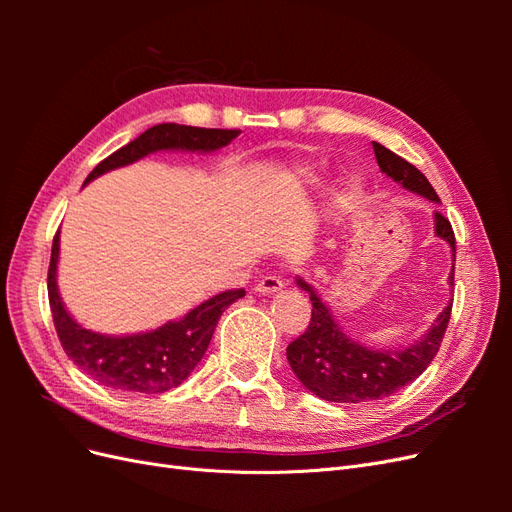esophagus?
<instances>
[{
  "instance_id": "1",
  "label": "esophagus",
  "mask_w": 512,
  "mask_h": 512,
  "mask_svg": "<svg viewBox=\"0 0 512 512\" xmlns=\"http://www.w3.org/2000/svg\"><path fill=\"white\" fill-rule=\"evenodd\" d=\"M282 288H284L282 277L275 275V273L265 275V277H262V280L256 284V290L262 292V294H271V292H277V290H282Z\"/></svg>"
}]
</instances>
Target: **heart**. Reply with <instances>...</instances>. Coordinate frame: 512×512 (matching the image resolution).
Masks as SVG:
<instances>
[{
  "label": "heart",
  "mask_w": 512,
  "mask_h": 512,
  "mask_svg": "<svg viewBox=\"0 0 512 512\" xmlns=\"http://www.w3.org/2000/svg\"><path fill=\"white\" fill-rule=\"evenodd\" d=\"M305 183H307L305 177H292V179L286 181V188H288V192H292V194H299V192L303 190Z\"/></svg>",
  "instance_id": "1"
}]
</instances>
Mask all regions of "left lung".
<instances>
[{
	"label": "left lung",
	"mask_w": 512,
	"mask_h": 512,
	"mask_svg": "<svg viewBox=\"0 0 512 512\" xmlns=\"http://www.w3.org/2000/svg\"><path fill=\"white\" fill-rule=\"evenodd\" d=\"M374 153L386 177H391L418 196L440 203V196L416 166L380 143H374ZM433 220H436V235L451 245L455 258V232L451 222L440 211L433 213ZM448 282L453 286L455 267ZM297 284L309 294L312 318H309L305 333L288 344V363L305 389L320 399L335 401V404H363V401L389 397L412 384L438 354L448 320H451L453 303H448L436 324L416 344L404 350H374L354 342L339 329L329 307L322 303L312 286L301 277Z\"/></svg>",
	"instance_id": "left-lung-1"
}]
</instances>
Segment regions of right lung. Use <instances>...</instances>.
<instances>
[{"instance_id": "add662e5", "label": "right lung", "mask_w": 512, "mask_h": 512, "mask_svg": "<svg viewBox=\"0 0 512 512\" xmlns=\"http://www.w3.org/2000/svg\"><path fill=\"white\" fill-rule=\"evenodd\" d=\"M241 130L194 128L179 123H160L145 130L126 147L117 149L106 160L91 170L85 183L108 170L132 164L153 151L183 149V151H215L226 147ZM57 258H59V232L53 239L51 265H49V303L53 312L55 331L61 348L89 378L111 386L123 393L156 395L175 389L188 378L203 359L220 316L228 305L241 299L245 290H226L200 303L181 320L166 322L164 327L138 333L111 337L83 329L68 312L57 292Z\"/></svg>"}]
</instances>
